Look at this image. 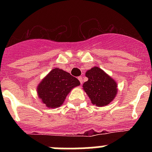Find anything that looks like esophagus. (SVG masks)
Here are the masks:
<instances>
[{
  "label": "esophagus",
  "mask_w": 152,
  "mask_h": 152,
  "mask_svg": "<svg viewBox=\"0 0 152 152\" xmlns=\"http://www.w3.org/2000/svg\"><path fill=\"white\" fill-rule=\"evenodd\" d=\"M78 80H80V84H83V77H81V76H80V77H78Z\"/></svg>",
  "instance_id": "esophagus-1"
}]
</instances>
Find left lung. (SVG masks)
<instances>
[{
	"instance_id": "obj_1",
	"label": "left lung",
	"mask_w": 152,
	"mask_h": 152,
	"mask_svg": "<svg viewBox=\"0 0 152 152\" xmlns=\"http://www.w3.org/2000/svg\"><path fill=\"white\" fill-rule=\"evenodd\" d=\"M85 75L88 80L83 84V89L94 105L104 107L114 100L117 94V84L110 76L99 67L91 68Z\"/></svg>"
}]
</instances>
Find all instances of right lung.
<instances>
[{
  "label": "right lung",
  "mask_w": 152,
  "mask_h": 152,
  "mask_svg": "<svg viewBox=\"0 0 152 152\" xmlns=\"http://www.w3.org/2000/svg\"><path fill=\"white\" fill-rule=\"evenodd\" d=\"M80 84L76 77L56 68L41 80L37 86V94L47 107L56 108L62 105L71 90Z\"/></svg>",
  "instance_id": "obj_1"
}]
</instances>
